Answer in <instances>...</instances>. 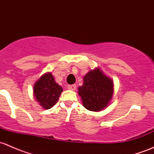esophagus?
I'll return each instance as SVG.
<instances>
[{"mask_svg":"<svg viewBox=\"0 0 154 154\" xmlns=\"http://www.w3.org/2000/svg\"><path fill=\"white\" fill-rule=\"evenodd\" d=\"M76 88H77L76 85H68V89L72 90V91H75Z\"/></svg>","mask_w":154,"mask_h":154,"instance_id":"1","label":"esophagus"}]
</instances>
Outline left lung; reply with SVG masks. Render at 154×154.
Returning <instances> with one entry per match:
<instances>
[{
    "label": "left lung",
    "instance_id": "left-lung-1",
    "mask_svg": "<svg viewBox=\"0 0 154 154\" xmlns=\"http://www.w3.org/2000/svg\"><path fill=\"white\" fill-rule=\"evenodd\" d=\"M113 82L98 68L88 71L83 77V86L78 88L83 106L98 112L108 106L112 97Z\"/></svg>",
    "mask_w": 154,
    "mask_h": 154
}]
</instances>
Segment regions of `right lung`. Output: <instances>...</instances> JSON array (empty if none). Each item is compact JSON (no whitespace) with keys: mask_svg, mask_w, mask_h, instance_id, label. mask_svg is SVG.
I'll use <instances>...</instances> for the list:
<instances>
[{"mask_svg":"<svg viewBox=\"0 0 154 154\" xmlns=\"http://www.w3.org/2000/svg\"><path fill=\"white\" fill-rule=\"evenodd\" d=\"M62 91L63 88L56 83L50 72L43 74L33 86L35 100L45 109L52 108L57 103Z\"/></svg>","mask_w":154,"mask_h":154,"instance_id":"right-lung-1","label":"right lung"}]
</instances>
